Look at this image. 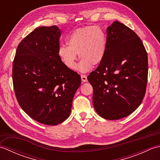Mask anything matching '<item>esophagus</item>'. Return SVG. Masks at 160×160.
I'll list each match as a JSON object with an SVG mask.
<instances>
[{"mask_svg":"<svg viewBox=\"0 0 160 160\" xmlns=\"http://www.w3.org/2000/svg\"><path fill=\"white\" fill-rule=\"evenodd\" d=\"M81 80H82L83 82H87V77L85 75H81Z\"/></svg>","mask_w":160,"mask_h":160,"instance_id":"esophagus-1","label":"esophagus"}]
</instances>
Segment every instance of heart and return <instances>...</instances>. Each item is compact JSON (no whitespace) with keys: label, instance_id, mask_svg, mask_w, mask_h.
<instances>
[{"label":"heart","instance_id":"1","mask_svg":"<svg viewBox=\"0 0 160 160\" xmlns=\"http://www.w3.org/2000/svg\"><path fill=\"white\" fill-rule=\"evenodd\" d=\"M68 46L61 45L58 54L64 65L69 69L76 67L78 54L81 60L78 69L81 72L89 71L102 62L107 49V38L101 28L85 26L73 30L67 37Z\"/></svg>","mask_w":160,"mask_h":160}]
</instances>
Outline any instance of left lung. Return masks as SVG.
Instances as JSON below:
<instances>
[{
    "mask_svg": "<svg viewBox=\"0 0 160 160\" xmlns=\"http://www.w3.org/2000/svg\"><path fill=\"white\" fill-rule=\"evenodd\" d=\"M104 60L87 77L93 89V104L107 120L123 118L137 109L148 79L147 51L138 36L118 21L107 29Z\"/></svg>",
    "mask_w": 160,
    "mask_h": 160,
    "instance_id": "left-lung-1",
    "label": "left lung"
}]
</instances>
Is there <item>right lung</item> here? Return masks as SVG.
<instances>
[{"label": "right lung", "instance_id": "1", "mask_svg": "<svg viewBox=\"0 0 160 160\" xmlns=\"http://www.w3.org/2000/svg\"><path fill=\"white\" fill-rule=\"evenodd\" d=\"M60 29L36 28L20 42L13 62V89L22 109L40 123L54 126L71 113L80 75L58 56Z\"/></svg>", "mask_w": 160, "mask_h": 160}]
</instances>
